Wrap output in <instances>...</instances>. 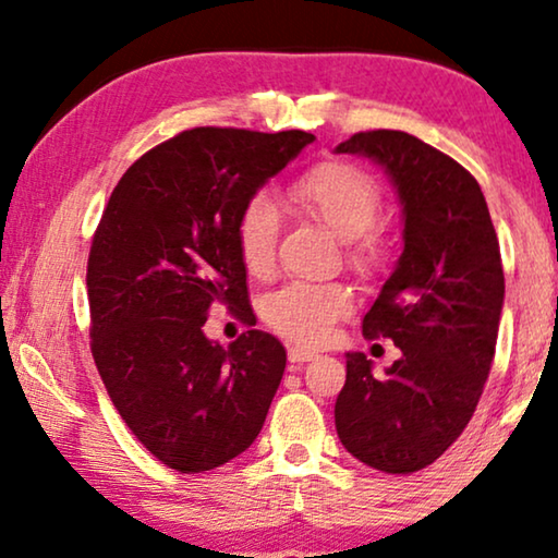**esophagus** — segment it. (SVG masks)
<instances>
[{
  "label": "esophagus",
  "instance_id": "obj_1",
  "mask_svg": "<svg viewBox=\"0 0 558 558\" xmlns=\"http://www.w3.org/2000/svg\"><path fill=\"white\" fill-rule=\"evenodd\" d=\"M289 363L292 365H302V363H307V361H315L317 357V353H312V350H304V348H289Z\"/></svg>",
  "mask_w": 558,
  "mask_h": 558
}]
</instances>
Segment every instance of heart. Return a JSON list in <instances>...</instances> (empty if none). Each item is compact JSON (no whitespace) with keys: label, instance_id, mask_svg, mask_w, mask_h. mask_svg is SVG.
<instances>
[{"label":"heart","instance_id":"1","mask_svg":"<svg viewBox=\"0 0 558 558\" xmlns=\"http://www.w3.org/2000/svg\"><path fill=\"white\" fill-rule=\"evenodd\" d=\"M289 203L323 223L342 241H353L350 262L371 269L380 258V243L371 235L380 210V193L371 174L348 162H319L287 187ZM279 218L266 197H251L235 220V248L251 277H266L274 266ZM353 310V294L342 284L294 281L264 300V319L287 340L323 345L335 325Z\"/></svg>","mask_w":558,"mask_h":558}]
</instances>
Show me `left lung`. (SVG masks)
<instances>
[{"mask_svg": "<svg viewBox=\"0 0 558 558\" xmlns=\"http://www.w3.org/2000/svg\"><path fill=\"white\" fill-rule=\"evenodd\" d=\"M368 157L396 190L403 248L363 317L365 338L401 350L386 376L345 355L335 426L355 460L391 475L424 470L460 437L483 396L506 296L500 246L477 180L416 136L361 132L335 147Z\"/></svg>", "mask_w": 558, "mask_h": 558, "instance_id": "1", "label": "left lung"}]
</instances>
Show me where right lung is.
<instances>
[{
	"label": "right lung",
	"mask_w": 558,
	"mask_h": 558,
	"mask_svg": "<svg viewBox=\"0 0 558 558\" xmlns=\"http://www.w3.org/2000/svg\"><path fill=\"white\" fill-rule=\"evenodd\" d=\"M312 142L300 129H190L113 187L88 256L90 353L121 418L167 468H220L262 432L284 345L264 330L220 345L203 325L213 304L254 317L235 220Z\"/></svg>",
	"instance_id": "1"
}]
</instances>
